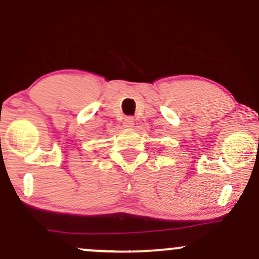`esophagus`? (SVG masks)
<instances>
[{
	"instance_id": "obj_1",
	"label": "esophagus",
	"mask_w": 259,
	"mask_h": 259,
	"mask_svg": "<svg viewBox=\"0 0 259 259\" xmlns=\"http://www.w3.org/2000/svg\"><path fill=\"white\" fill-rule=\"evenodd\" d=\"M123 126L126 127V128H132V127L135 126V118H133L132 116H127L123 121Z\"/></svg>"
}]
</instances>
